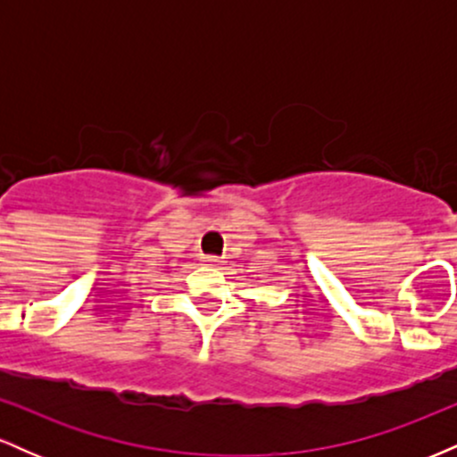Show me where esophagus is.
Wrapping results in <instances>:
<instances>
[{
	"mask_svg": "<svg viewBox=\"0 0 457 457\" xmlns=\"http://www.w3.org/2000/svg\"><path fill=\"white\" fill-rule=\"evenodd\" d=\"M202 262H206V264H211V266H219V264H221V260H219L217 255H204Z\"/></svg>",
	"mask_w": 457,
	"mask_h": 457,
	"instance_id": "1",
	"label": "esophagus"
}]
</instances>
